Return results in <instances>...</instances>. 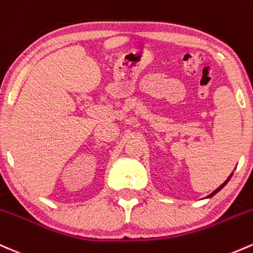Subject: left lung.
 <instances>
[{"instance_id":"1","label":"left lung","mask_w":253,"mask_h":253,"mask_svg":"<svg viewBox=\"0 0 253 253\" xmlns=\"http://www.w3.org/2000/svg\"><path fill=\"white\" fill-rule=\"evenodd\" d=\"M232 175H233V173H232V174H230V175H229V177H228V179H227V180H226V181H224V182H223V184H222V185L220 186V187H218V188H216V190H215V191H213V192H212L211 194H210V196H209V197H212V196H215V194H216V193H217V192H218V191H220V190H221V188H223V187H224V186H226V185H227V182H228V181H229V179H230V177H232Z\"/></svg>"}]
</instances>
